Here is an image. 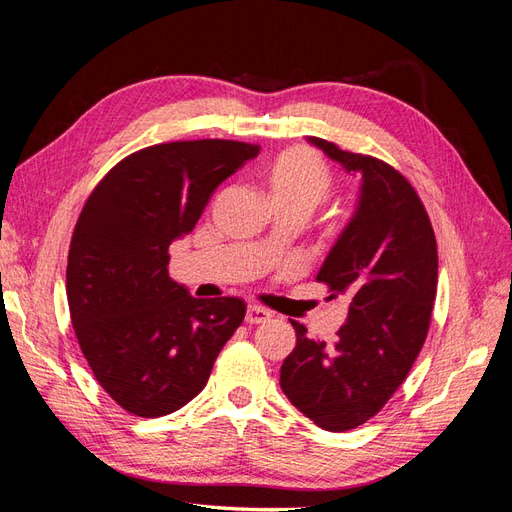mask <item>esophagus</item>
<instances>
[{
    "mask_svg": "<svg viewBox=\"0 0 512 512\" xmlns=\"http://www.w3.org/2000/svg\"><path fill=\"white\" fill-rule=\"evenodd\" d=\"M271 318V314L267 312L265 307H258V305H250L247 307V314H245V322L247 324H262Z\"/></svg>",
    "mask_w": 512,
    "mask_h": 512,
    "instance_id": "esophagus-1",
    "label": "esophagus"
}]
</instances>
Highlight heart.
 I'll list each match as a JSON object with an SVG mask.
<instances>
[{
  "mask_svg": "<svg viewBox=\"0 0 512 512\" xmlns=\"http://www.w3.org/2000/svg\"><path fill=\"white\" fill-rule=\"evenodd\" d=\"M265 183L275 209H299L305 215L320 207L333 192V173L322 156L309 147H288L262 166Z\"/></svg>",
  "mask_w": 512,
  "mask_h": 512,
  "instance_id": "b5f03b06",
  "label": "heart"
}]
</instances>
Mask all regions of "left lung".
<instances>
[{"label": "left lung", "instance_id": "8db88e82", "mask_svg": "<svg viewBox=\"0 0 512 512\" xmlns=\"http://www.w3.org/2000/svg\"><path fill=\"white\" fill-rule=\"evenodd\" d=\"M363 179L359 207L316 280L348 301L333 346L309 339L290 320L297 346L280 384L290 404L327 431H348L376 416L421 352L438 290V245L412 183L374 156L309 138Z\"/></svg>", "mask_w": 512, "mask_h": 512}]
</instances>
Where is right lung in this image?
Wrapping results in <instances>:
<instances>
[{"label":"right lung","instance_id":"add662e5","mask_svg":"<svg viewBox=\"0 0 512 512\" xmlns=\"http://www.w3.org/2000/svg\"><path fill=\"white\" fill-rule=\"evenodd\" d=\"M258 151L222 138L134 151L76 220L66 269L72 327L102 389L134 416H164L194 399L245 318L241 299H196L170 280L168 245Z\"/></svg>","mask_w":512,"mask_h":512}]
</instances>
